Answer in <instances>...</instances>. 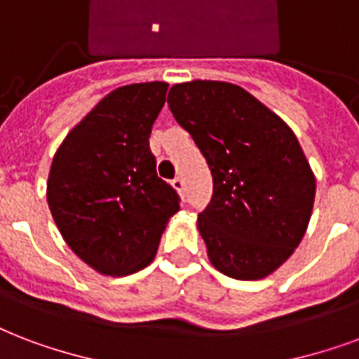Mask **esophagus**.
I'll list each match as a JSON object with an SVG mask.
<instances>
[{"label":"esophagus","instance_id":"obj_1","mask_svg":"<svg viewBox=\"0 0 359 359\" xmlns=\"http://www.w3.org/2000/svg\"><path fill=\"white\" fill-rule=\"evenodd\" d=\"M171 184H173V188L177 191L184 190V179H182V177H175V179L171 180Z\"/></svg>","mask_w":359,"mask_h":359}]
</instances>
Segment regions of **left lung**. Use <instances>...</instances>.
<instances>
[{
  "label": "left lung",
  "mask_w": 359,
  "mask_h": 359,
  "mask_svg": "<svg viewBox=\"0 0 359 359\" xmlns=\"http://www.w3.org/2000/svg\"><path fill=\"white\" fill-rule=\"evenodd\" d=\"M168 105L212 175L198 216L210 264L237 280L267 277L297 248L313 212L316 182L297 137L229 82L175 84Z\"/></svg>",
  "instance_id": "8db88e82"
}]
</instances>
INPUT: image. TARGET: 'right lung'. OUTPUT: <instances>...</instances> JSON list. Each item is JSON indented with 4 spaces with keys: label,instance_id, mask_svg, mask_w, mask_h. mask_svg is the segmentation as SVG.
Here are the masks:
<instances>
[{
    "label": "right lung",
    "instance_id": "1",
    "mask_svg": "<svg viewBox=\"0 0 359 359\" xmlns=\"http://www.w3.org/2000/svg\"><path fill=\"white\" fill-rule=\"evenodd\" d=\"M168 88V82H141L113 90L67 133L52 160V218L71 250L103 275L147 267L180 209L149 147Z\"/></svg>",
    "mask_w": 359,
    "mask_h": 359
}]
</instances>
